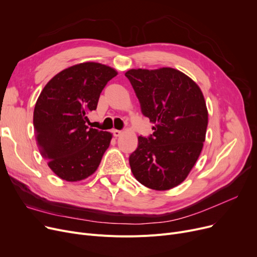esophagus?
I'll use <instances>...</instances> for the list:
<instances>
[{"label": "esophagus", "instance_id": "1", "mask_svg": "<svg viewBox=\"0 0 257 257\" xmlns=\"http://www.w3.org/2000/svg\"><path fill=\"white\" fill-rule=\"evenodd\" d=\"M112 133H113V136L115 137V138H117V137H119L121 133H123V131L121 130H116V129H114L113 131H112Z\"/></svg>", "mask_w": 257, "mask_h": 257}]
</instances>
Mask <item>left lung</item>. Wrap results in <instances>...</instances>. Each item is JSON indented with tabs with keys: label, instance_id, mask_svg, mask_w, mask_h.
I'll use <instances>...</instances> for the list:
<instances>
[{
	"label": "left lung",
	"instance_id": "1",
	"mask_svg": "<svg viewBox=\"0 0 257 257\" xmlns=\"http://www.w3.org/2000/svg\"><path fill=\"white\" fill-rule=\"evenodd\" d=\"M125 76L149 117L153 134L139 137L129 157L134 177L155 191L182 183L198 160L205 142L208 111L202 90L193 79L172 67L131 69Z\"/></svg>",
	"mask_w": 257,
	"mask_h": 257
}]
</instances>
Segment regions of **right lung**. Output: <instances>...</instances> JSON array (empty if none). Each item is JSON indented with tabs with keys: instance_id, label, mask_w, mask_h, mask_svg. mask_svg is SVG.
Masks as SVG:
<instances>
[{
	"instance_id": "1",
	"label": "right lung",
	"mask_w": 257,
	"mask_h": 257,
	"mask_svg": "<svg viewBox=\"0 0 257 257\" xmlns=\"http://www.w3.org/2000/svg\"><path fill=\"white\" fill-rule=\"evenodd\" d=\"M117 72L99 62L72 65L54 76L36 101L33 125L38 149L49 168L69 182L97 171L112 133L88 128L100 93Z\"/></svg>"
}]
</instances>
